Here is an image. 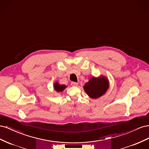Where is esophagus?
<instances>
[{
  "mask_svg": "<svg viewBox=\"0 0 149 149\" xmlns=\"http://www.w3.org/2000/svg\"><path fill=\"white\" fill-rule=\"evenodd\" d=\"M71 85L72 86H77L78 85V83L76 82H71Z\"/></svg>",
  "mask_w": 149,
  "mask_h": 149,
  "instance_id": "obj_1",
  "label": "esophagus"
}]
</instances>
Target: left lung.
I'll use <instances>...</instances> for the list:
<instances>
[{
	"label": "left lung",
	"mask_w": 149,
	"mask_h": 149,
	"mask_svg": "<svg viewBox=\"0 0 149 149\" xmlns=\"http://www.w3.org/2000/svg\"><path fill=\"white\" fill-rule=\"evenodd\" d=\"M109 87V82L106 76L91 77L83 86L84 91L92 99H97L103 96Z\"/></svg>",
	"instance_id": "obj_1"
}]
</instances>
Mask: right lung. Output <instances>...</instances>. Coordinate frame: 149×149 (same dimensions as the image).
Instances as JSON below:
<instances>
[{
	"instance_id": "add662e5",
	"label": "right lung",
	"mask_w": 149,
	"mask_h": 149,
	"mask_svg": "<svg viewBox=\"0 0 149 149\" xmlns=\"http://www.w3.org/2000/svg\"><path fill=\"white\" fill-rule=\"evenodd\" d=\"M53 88H54V89H55L57 93H60L64 91L65 89L66 88V86L65 84H59V83L56 81L55 83H54Z\"/></svg>"
}]
</instances>
